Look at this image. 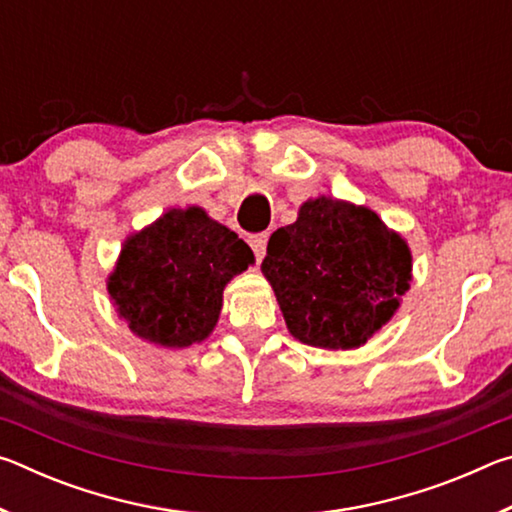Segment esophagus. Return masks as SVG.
<instances>
[{
    "label": "esophagus",
    "mask_w": 512,
    "mask_h": 512,
    "mask_svg": "<svg viewBox=\"0 0 512 512\" xmlns=\"http://www.w3.org/2000/svg\"><path fill=\"white\" fill-rule=\"evenodd\" d=\"M248 244H250V248H253V253H255V257H257V262H262L264 255H266V244H268V235H266V232H264V235H255V237H250V239H248Z\"/></svg>",
    "instance_id": "1"
}]
</instances>
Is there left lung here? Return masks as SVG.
I'll use <instances>...</instances> for the list:
<instances>
[{"label":"left lung","mask_w":512,"mask_h":512,"mask_svg":"<svg viewBox=\"0 0 512 512\" xmlns=\"http://www.w3.org/2000/svg\"><path fill=\"white\" fill-rule=\"evenodd\" d=\"M262 273L298 341L350 350L386 325L409 291L411 250L375 212L320 196L268 239Z\"/></svg>","instance_id":"1"}]
</instances>
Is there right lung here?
I'll use <instances>...</instances> for the list:
<instances>
[{
	"mask_svg": "<svg viewBox=\"0 0 512 512\" xmlns=\"http://www.w3.org/2000/svg\"><path fill=\"white\" fill-rule=\"evenodd\" d=\"M253 262L246 241L201 207L169 210L126 239L108 293L140 339L187 348L210 336L225 284Z\"/></svg>",
	"mask_w": 512,
	"mask_h": 512,
	"instance_id": "1",
	"label": "right lung"
}]
</instances>
